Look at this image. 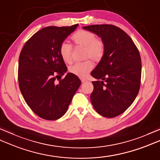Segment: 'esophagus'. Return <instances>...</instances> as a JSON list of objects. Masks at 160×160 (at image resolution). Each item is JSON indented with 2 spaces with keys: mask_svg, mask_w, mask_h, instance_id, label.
Segmentation results:
<instances>
[{
  "mask_svg": "<svg viewBox=\"0 0 160 160\" xmlns=\"http://www.w3.org/2000/svg\"><path fill=\"white\" fill-rule=\"evenodd\" d=\"M81 81H82V83H84V82H86L87 81V79H85V78H81Z\"/></svg>",
  "mask_w": 160,
  "mask_h": 160,
  "instance_id": "34e87169",
  "label": "esophagus"
}]
</instances>
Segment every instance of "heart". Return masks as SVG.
<instances>
[{
    "label": "heart",
    "instance_id": "1",
    "mask_svg": "<svg viewBox=\"0 0 160 160\" xmlns=\"http://www.w3.org/2000/svg\"><path fill=\"white\" fill-rule=\"evenodd\" d=\"M71 40L76 45L84 47V56L85 58H91L96 62L102 58L104 45L101 40L96 38V36L92 32L87 30H78L71 36ZM59 52L64 62L68 64L72 62V49L69 45L62 43L60 47ZM93 67L92 61L87 60L73 64L69 68V71L78 77L84 78L87 76Z\"/></svg>",
    "mask_w": 160,
    "mask_h": 160
}]
</instances>
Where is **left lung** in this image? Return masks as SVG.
Listing matches in <instances>:
<instances>
[{
	"label": "left lung",
	"instance_id": "1",
	"mask_svg": "<svg viewBox=\"0 0 160 160\" xmlns=\"http://www.w3.org/2000/svg\"><path fill=\"white\" fill-rule=\"evenodd\" d=\"M84 29L102 39V58L91 75V101L97 113L106 118L122 114L133 102L140 87L142 64L139 51L123 30L112 25L85 26Z\"/></svg>",
	"mask_w": 160,
	"mask_h": 160
}]
</instances>
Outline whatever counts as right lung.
<instances>
[{"mask_svg": "<svg viewBox=\"0 0 160 160\" xmlns=\"http://www.w3.org/2000/svg\"><path fill=\"white\" fill-rule=\"evenodd\" d=\"M71 27H47L39 30L24 45L18 60L20 90L30 108L40 118L56 120L65 114L81 81L67 73L60 55V47L73 32Z\"/></svg>", "mask_w": 160, "mask_h": 160, "instance_id": "1", "label": "right lung"}]
</instances>
